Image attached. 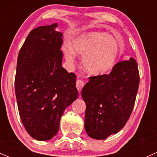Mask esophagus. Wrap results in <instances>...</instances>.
I'll use <instances>...</instances> for the list:
<instances>
[{
	"label": "esophagus",
	"instance_id": "esophagus-1",
	"mask_svg": "<svg viewBox=\"0 0 157 157\" xmlns=\"http://www.w3.org/2000/svg\"><path fill=\"white\" fill-rule=\"evenodd\" d=\"M83 86H84V83H83V80H77V83H76V86H77V90H78L79 93H80V91H81L82 88L83 87Z\"/></svg>",
	"mask_w": 157,
	"mask_h": 157
}]
</instances>
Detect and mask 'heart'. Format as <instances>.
<instances>
[{
    "label": "heart",
    "instance_id": "b5f03b06",
    "mask_svg": "<svg viewBox=\"0 0 157 157\" xmlns=\"http://www.w3.org/2000/svg\"><path fill=\"white\" fill-rule=\"evenodd\" d=\"M122 40L105 32H89L79 35L72 45L64 46L66 60L74 64L75 53L83 55L82 64L85 71L93 75H102L113 68L122 53Z\"/></svg>",
    "mask_w": 157,
    "mask_h": 157
}]
</instances>
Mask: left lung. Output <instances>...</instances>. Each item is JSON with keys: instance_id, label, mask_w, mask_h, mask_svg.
I'll list each match as a JSON object with an SVG mask.
<instances>
[{"instance_id": "obj_1", "label": "left lung", "mask_w": 157, "mask_h": 157, "mask_svg": "<svg viewBox=\"0 0 157 157\" xmlns=\"http://www.w3.org/2000/svg\"><path fill=\"white\" fill-rule=\"evenodd\" d=\"M139 82L137 63L133 58L117 63L109 74L90 77L81 95L86 105L84 127L90 137L103 140L125 125Z\"/></svg>"}]
</instances>
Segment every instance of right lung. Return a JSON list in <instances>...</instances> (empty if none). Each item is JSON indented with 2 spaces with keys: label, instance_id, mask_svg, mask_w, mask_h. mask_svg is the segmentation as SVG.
<instances>
[{
  "label": "right lung",
  "instance_id": "add662e5",
  "mask_svg": "<svg viewBox=\"0 0 157 157\" xmlns=\"http://www.w3.org/2000/svg\"><path fill=\"white\" fill-rule=\"evenodd\" d=\"M57 23L28 35L17 58L15 92L19 114L28 134L48 140L59 130L64 110L78 96L76 75L62 67V33Z\"/></svg>",
  "mask_w": 157,
  "mask_h": 157
}]
</instances>
